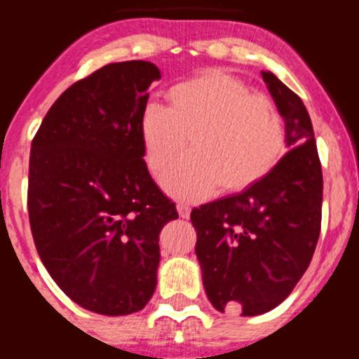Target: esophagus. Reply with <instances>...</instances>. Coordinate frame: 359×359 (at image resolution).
<instances>
[{
  "mask_svg": "<svg viewBox=\"0 0 359 359\" xmlns=\"http://www.w3.org/2000/svg\"><path fill=\"white\" fill-rule=\"evenodd\" d=\"M177 214L182 219H189L190 217V205L185 201L177 203Z\"/></svg>",
  "mask_w": 359,
  "mask_h": 359,
  "instance_id": "obj_1",
  "label": "esophagus"
}]
</instances>
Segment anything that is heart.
Masks as SVG:
<instances>
[{
  "mask_svg": "<svg viewBox=\"0 0 359 359\" xmlns=\"http://www.w3.org/2000/svg\"><path fill=\"white\" fill-rule=\"evenodd\" d=\"M169 107L147 104L140 140L149 170L161 176L187 144L194 147L163 177L180 199L208 198L250 189L273 170L286 149L277 107L221 69H208L167 91Z\"/></svg>",
  "mask_w": 359,
  "mask_h": 359,
  "instance_id": "obj_1",
  "label": "heart"
}]
</instances>
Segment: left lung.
<instances>
[{
  "label": "left lung",
  "instance_id": "obj_1",
  "mask_svg": "<svg viewBox=\"0 0 359 359\" xmlns=\"http://www.w3.org/2000/svg\"><path fill=\"white\" fill-rule=\"evenodd\" d=\"M262 79L284 118L290 151L261 182L190 214L208 300L243 316L268 313L290 297L322 223V165L309 113L273 73L262 72Z\"/></svg>",
  "mask_w": 359,
  "mask_h": 359
}]
</instances>
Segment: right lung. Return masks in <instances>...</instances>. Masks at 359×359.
Returning <instances> with one entry per match:
<instances>
[{
	"label": "right lung",
	"mask_w": 359,
	"mask_h": 359,
	"mask_svg": "<svg viewBox=\"0 0 359 359\" xmlns=\"http://www.w3.org/2000/svg\"><path fill=\"white\" fill-rule=\"evenodd\" d=\"M160 69L113 62L69 86L32 140L28 217L37 253L73 302L98 315L144 309L160 231L176 205L152 182L140 115Z\"/></svg>",
	"instance_id": "add662e5"
}]
</instances>
